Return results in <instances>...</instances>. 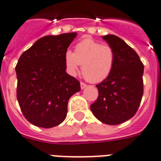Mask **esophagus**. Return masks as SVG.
Returning a JSON list of instances; mask_svg holds the SVG:
<instances>
[{
	"instance_id": "esophagus-1",
	"label": "esophagus",
	"mask_w": 161,
	"mask_h": 161,
	"mask_svg": "<svg viewBox=\"0 0 161 161\" xmlns=\"http://www.w3.org/2000/svg\"><path fill=\"white\" fill-rule=\"evenodd\" d=\"M87 85L86 84V83H84V82H80V88L81 89H84V88H86V87Z\"/></svg>"
}]
</instances>
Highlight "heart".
<instances>
[{
    "instance_id": "heart-1",
    "label": "heart",
    "mask_w": 161,
    "mask_h": 161,
    "mask_svg": "<svg viewBox=\"0 0 161 161\" xmlns=\"http://www.w3.org/2000/svg\"><path fill=\"white\" fill-rule=\"evenodd\" d=\"M116 53L112 46L102 44L92 38H84L75 45L74 53L66 51L64 64L67 71L75 75L82 64V74L92 83L106 80L113 72Z\"/></svg>"
}]
</instances>
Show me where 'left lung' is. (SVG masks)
<instances>
[{
    "label": "left lung",
    "instance_id": "8db88e82",
    "mask_svg": "<svg viewBox=\"0 0 161 161\" xmlns=\"http://www.w3.org/2000/svg\"><path fill=\"white\" fill-rule=\"evenodd\" d=\"M103 38L116 53L115 65L111 75L97 85L98 97L91 111L102 123L117 125L135 115L144 93V64L138 53L118 36Z\"/></svg>",
    "mask_w": 161,
    "mask_h": 161
}]
</instances>
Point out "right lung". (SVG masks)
Masks as SVG:
<instances>
[{"label":"right lung","mask_w":161,"mask_h":161,"mask_svg":"<svg viewBox=\"0 0 161 161\" xmlns=\"http://www.w3.org/2000/svg\"><path fill=\"white\" fill-rule=\"evenodd\" d=\"M76 33L44 36L23 52L16 65L17 98L25 118L40 128L60 124L80 81L67 74L64 53Z\"/></svg>","instance_id":"add662e5"}]
</instances>
